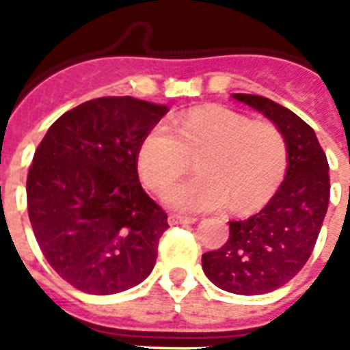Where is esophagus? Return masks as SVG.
Masks as SVG:
<instances>
[{"label":"esophagus","instance_id":"34e87169","mask_svg":"<svg viewBox=\"0 0 350 350\" xmlns=\"http://www.w3.org/2000/svg\"><path fill=\"white\" fill-rule=\"evenodd\" d=\"M198 218L194 216H181V214H169V225H183V224H194Z\"/></svg>","mask_w":350,"mask_h":350}]
</instances>
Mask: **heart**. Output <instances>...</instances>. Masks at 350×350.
Listing matches in <instances>:
<instances>
[{
	"mask_svg": "<svg viewBox=\"0 0 350 350\" xmlns=\"http://www.w3.org/2000/svg\"><path fill=\"white\" fill-rule=\"evenodd\" d=\"M198 159L200 174L169 194L181 211H229L245 216L261 208L287 174L288 147L274 123L208 105L191 109L174 120V131L156 125L137 150V170L154 194H165Z\"/></svg>",
	"mask_w": 350,
	"mask_h": 350,
	"instance_id": "1",
	"label": "heart"
}]
</instances>
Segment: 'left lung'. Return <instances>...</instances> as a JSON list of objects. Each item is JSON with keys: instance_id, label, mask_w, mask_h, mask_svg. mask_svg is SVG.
<instances>
[{"instance_id": "1", "label": "left lung", "mask_w": 350, "mask_h": 350, "mask_svg": "<svg viewBox=\"0 0 350 350\" xmlns=\"http://www.w3.org/2000/svg\"><path fill=\"white\" fill-rule=\"evenodd\" d=\"M232 98L263 112L283 132L287 174L260 213L229 221L227 243L205 252L202 265L216 287L256 296L283 287L310 258L329 207V163L314 131L293 111L263 96Z\"/></svg>"}]
</instances>
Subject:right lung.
Segmentation results:
<instances>
[{"mask_svg": "<svg viewBox=\"0 0 350 350\" xmlns=\"http://www.w3.org/2000/svg\"><path fill=\"white\" fill-rule=\"evenodd\" d=\"M165 105L105 96L51 125L27 176L29 219L49 265L89 294H116L154 269L167 213L137 176L143 137Z\"/></svg>", "mask_w": 350, "mask_h": 350, "instance_id": "obj_1", "label": "right lung"}]
</instances>
